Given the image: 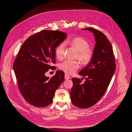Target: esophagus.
Segmentation results:
<instances>
[{
    "mask_svg": "<svg viewBox=\"0 0 132 132\" xmlns=\"http://www.w3.org/2000/svg\"><path fill=\"white\" fill-rule=\"evenodd\" d=\"M65 79H66V80H69V79H71V77L68 75H67V74H65Z\"/></svg>",
    "mask_w": 132,
    "mask_h": 132,
    "instance_id": "esophagus-1",
    "label": "esophagus"
}]
</instances>
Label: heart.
<instances>
[{
    "instance_id": "heart-1",
    "label": "heart",
    "mask_w": 132,
    "mask_h": 132,
    "mask_svg": "<svg viewBox=\"0 0 132 132\" xmlns=\"http://www.w3.org/2000/svg\"><path fill=\"white\" fill-rule=\"evenodd\" d=\"M66 44H69L76 48L78 51L77 57L83 63H87L92 59L94 54L92 49L89 47V42L83 37L76 36L66 41ZM65 45L60 43L55 50V55L59 59H62L65 56ZM80 67V63L77 60H66L59 65V69L66 73L71 75Z\"/></svg>"
}]
</instances>
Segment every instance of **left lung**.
I'll list each match as a JSON object with an SVG mask.
<instances>
[{"instance_id":"obj_1","label":"left lung","mask_w":132,"mask_h":132,"mask_svg":"<svg viewBox=\"0 0 132 132\" xmlns=\"http://www.w3.org/2000/svg\"><path fill=\"white\" fill-rule=\"evenodd\" d=\"M82 29L93 32L96 43L91 61L78 73L85 78L84 83L79 78H73L71 98L74 105L85 109L103 97L115 72L116 63L111 45L104 34L93 28Z\"/></svg>"}]
</instances>
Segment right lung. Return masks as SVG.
Wrapping results in <instances>:
<instances>
[{
	"instance_id": "add662e5",
	"label": "right lung",
	"mask_w": 132,
	"mask_h": 132,
	"mask_svg": "<svg viewBox=\"0 0 132 132\" xmlns=\"http://www.w3.org/2000/svg\"><path fill=\"white\" fill-rule=\"evenodd\" d=\"M66 36L58 30H43L34 34L24 41L14 61L18 89L34 106L51 104L55 91L64 80V72L60 70L51 78L45 74L55 67L52 65L55 63V48Z\"/></svg>"
}]
</instances>
